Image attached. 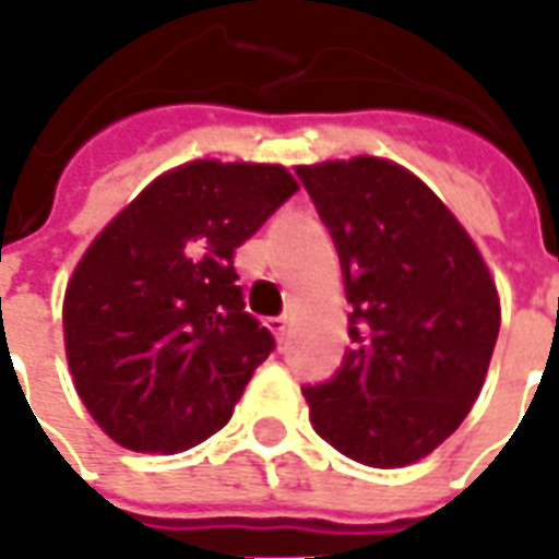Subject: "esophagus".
Masks as SVG:
<instances>
[{
  "mask_svg": "<svg viewBox=\"0 0 559 559\" xmlns=\"http://www.w3.org/2000/svg\"><path fill=\"white\" fill-rule=\"evenodd\" d=\"M269 329H272V332H275V338L284 344V338H287V329H290V317L287 314L272 317V320H269Z\"/></svg>",
  "mask_w": 559,
  "mask_h": 559,
  "instance_id": "esophagus-1",
  "label": "esophagus"
}]
</instances>
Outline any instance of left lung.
<instances>
[{"label": "left lung", "instance_id": "8db88e82", "mask_svg": "<svg viewBox=\"0 0 559 559\" xmlns=\"http://www.w3.org/2000/svg\"><path fill=\"white\" fill-rule=\"evenodd\" d=\"M335 242L350 347L305 386L317 433L359 464L404 467L464 421L488 374L500 299L455 215L383 158L296 167Z\"/></svg>", "mask_w": 559, "mask_h": 559}]
</instances>
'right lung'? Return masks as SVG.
<instances>
[{"label": "right lung", "instance_id": "obj_1", "mask_svg": "<svg viewBox=\"0 0 559 559\" xmlns=\"http://www.w3.org/2000/svg\"><path fill=\"white\" fill-rule=\"evenodd\" d=\"M299 185L275 164L164 173L83 254L66 293L78 395L116 443L173 455L224 428L275 338L245 311L236 248Z\"/></svg>", "mask_w": 559, "mask_h": 559}]
</instances>
